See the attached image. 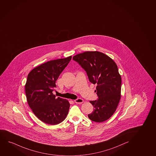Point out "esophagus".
I'll return each instance as SVG.
<instances>
[{"label": "esophagus", "instance_id": "1", "mask_svg": "<svg viewBox=\"0 0 156 156\" xmlns=\"http://www.w3.org/2000/svg\"><path fill=\"white\" fill-rule=\"evenodd\" d=\"M75 102L76 103H77V104H81V103H82L83 102V99H76V100H75Z\"/></svg>", "mask_w": 156, "mask_h": 156}]
</instances>
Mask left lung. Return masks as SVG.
Here are the masks:
<instances>
[{
  "instance_id": "left-lung-1",
  "label": "left lung",
  "mask_w": 156,
  "mask_h": 156,
  "mask_svg": "<svg viewBox=\"0 0 156 156\" xmlns=\"http://www.w3.org/2000/svg\"><path fill=\"white\" fill-rule=\"evenodd\" d=\"M86 71L89 81L96 84L99 99L90 101L94 107L88 115L91 120L102 122L116 111L121 99V77L116 63L105 54L98 51H87L73 57Z\"/></svg>"
}]
</instances>
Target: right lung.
I'll return each instance as SVG.
<instances>
[{
	"label": "right lung",
	"instance_id": "obj_1",
	"mask_svg": "<svg viewBox=\"0 0 156 156\" xmlns=\"http://www.w3.org/2000/svg\"><path fill=\"white\" fill-rule=\"evenodd\" d=\"M72 59V56L54 59L35 67L28 74L25 93L28 104L34 115L50 125L59 124L68 115L69 101L53 93L56 81Z\"/></svg>",
	"mask_w": 156,
	"mask_h": 156
}]
</instances>
